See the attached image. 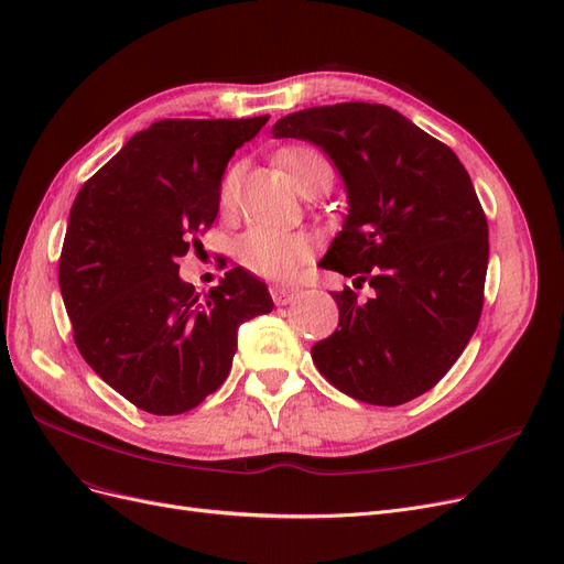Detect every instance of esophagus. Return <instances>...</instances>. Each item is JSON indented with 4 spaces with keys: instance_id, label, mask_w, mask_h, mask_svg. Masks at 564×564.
Segmentation results:
<instances>
[{
    "instance_id": "esophagus-1",
    "label": "esophagus",
    "mask_w": 564,
    "mask_h": 564,
    "mask_svg": "<svg viewBox=\"0 0 564 564\" xmlns=\"http://www.w3.org/2000/svg\"><path fill=\"white\" fill-rule=\"evenodd\" d=\"M299 286H289V284H275L270 286V296H273L275 305H289L299 299Z\"/></svg>"
}]
</instances>
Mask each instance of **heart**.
Wrapping results in <instances>:
<instances>
[{"mask_svg": "<svg viewBox=\"0 0 564 564\" xmlns=\"http://www.w3.org/2000/svg\"><path fill=\"white\" fill-rule=\"evenodd\" d=\"M289 183L299 192H324L333 183V166L326 154L310 145H289L278 152ZM240 169L231 166L221 177L219 206L229 208L238 194ZM312 254V240L301 231L254 224L236 242V257L242 268L265 280H289Z\"/></svg>", "mask_w": 564, "mask_h": 564, "instance_id": "obj_1", "label": "heart"}]
</instances>
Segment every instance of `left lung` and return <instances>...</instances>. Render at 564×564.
<instances>
[{
    "instance_id": "obj_1",
    "label": "left lung",
    "mask_w": 564,
    "mask_h": 564,
    "mask_svg": "<svg viewBox=\"0 0 564 564\" xmlns=\"http://www.w3.org/2000/svg\"><path fill=\"white\" fill-rule=\"evenodd\" d=\"M275 139L319 145L349 200L319 261L375 296L333 291L340 328L312 347L343 393L381 408L410 402L448 372L484 307L488 221L454 150L381 104L314 106L282 118Z\"/></svg>"
}]
</instances>
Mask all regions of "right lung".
<instances>
[{
    "instance_id": "add662e5",
    "label": "right lung",
    "mask_w": 564,
    "mask_h": 564,
    "mask_svg": "<svg viewBox=\"0 0 564 564\" xmlns=\"http://www.w3.org/2000/svg\"><path fill=\"white\" fill-rule=\"evenodd\" d=\"M268 116L160 120L80 187L59 257V291L87 366L139 410L173 416L215 393L231 370L238 326L273 310L242 268L208 294L177 259L219 210L221 175Z\"/></svg>"
}]
</instances>
